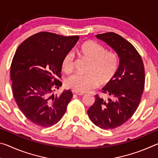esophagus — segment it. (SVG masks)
I'll return each mask as SVG.
<instances>
[{
    "label": "esophagus",
    "mask_w": 158,
    "mask_h": 158,
    "mask_svg": "<svg viewBox=\"0 0 158 158\" xmlns=\"http://www.w3.org/2000/svg\"><path fill=\"white\" fill-rule=\"evenodd\" d=\"M73 93H74V94L77 95H84V93L77 91V90H73Z\"/></svg>",
    "instance_id": "esophagus-1"
}]
</instances>
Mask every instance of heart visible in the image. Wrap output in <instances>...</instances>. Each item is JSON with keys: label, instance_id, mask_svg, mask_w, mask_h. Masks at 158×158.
I'll use <instances>...</instances> for the list:
<instances>
[{"label": "heart", "instance_id": "b5f03b06", "mask_svg": "<svg viewBox=\"0 0 158 158\" xmlns=\"http://www.w3.org/2000/svg\"><path fill=\"white\" fill-rule=\"evenodd\" d=\"M82 56L90 60L87 73L76 74L68 77L66 85L79 92H88L96 89L100 82L107 84L113 79L119 65L118 57L116 53L107 52L105 47L94 41L83 43L78 49ZM75 67V56L73 51L65 53L62 60V68L67 74L73 73Z\"/></svg>", "mask_w": 158, "mask_h": 158}]
</instances>
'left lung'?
Instances as JSON below:
<instances>
[{"label": "left lung", "instance_id": "1", "mask_svg": "<svg viewBox=\"0 0 158 158\" xmlns=\"http://www.w3.org/2000/svg\"><path fill=\"white\" fill-rule=\"evenodd\" d=\"M96 37L116 51L120 63L113 79L102 89L109 98L96 95L87 113L96 126L114 129L127 122L138 108L145 84L144 65L135 47L119 35L109 32Z\"/></svg>", "mask_w": 158, "mask_h": 158}]
</instances>
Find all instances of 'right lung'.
Instances as JSON below:
<instances>
[{"label":"right lung","mask_w":158,"mask_h":158,"mask_svg":"<svg viewBox=\"0 0 158 158\" xmlns=\"http://www.w3.org/2000/svg\"><path fill=\"white\" fill-rule=\"evenodd\" d=\"M40 32L29 37L16 51L10 67L12 93L27 118L43 127L56 124L73 98L70 90L59 95L53 91L62 85V60L79 40Z\"/></svg>","instance_id":"add662e5"}]
</instances>
